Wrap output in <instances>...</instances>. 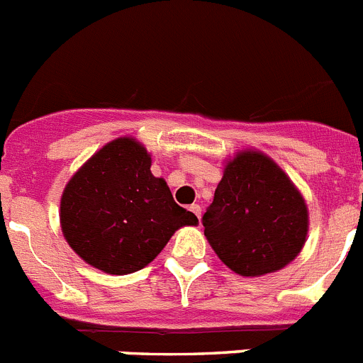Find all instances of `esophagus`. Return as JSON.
Instances as JSON below:
<instances>
[{"instance_id":"1","label":"esophagus","mask_w":363,"mask_h":363,"mask_svg":"<svg viewBox=\"0 0 363 363\" xmlns=\"http://www.w3.org/2000/svg\"><path fill=\"white\" fill-rule=\"evenodd\" d=\"M189 211L191 213H195V215H197V218L201 220V215H202V208L199 204H191L189 206Z\"/></svg>"}]
</instances>
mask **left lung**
<instances>
[{
	"mask_svg": "<svg viewBox=\"0 0 363 363\" xmlns=\"http://www.w3.org/2000/svg\"><path fill=\"white\" fill-rule=\"evenodd\" d=\"M209 245L233 272H276L296 259L308 235V208L279 166L258 150L229 159L202 216Z\"/></svg>",
	"mask_w": 363,
	"mask_h": 363,
	"instance_id": "obj_1",
	"label": "left lung"
}]
</instances>
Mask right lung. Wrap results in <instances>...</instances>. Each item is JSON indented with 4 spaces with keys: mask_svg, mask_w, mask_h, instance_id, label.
Listing matches in <instances>:
<instances>
[{
    "mask_svg": "<svg viewBox=\"0 0 363 363\" xmlns=\"http://www.w3.org/2000/svg\"><path fill=\"white\" fill-rule=\"evenodd\" d=\"M152 157L134 138L105 145L66 184L60 228L71 249L107 274H132L154 262L182 225L199 218L177 204Z\"/></svg>",
    "mask_w": 363,
    "mask_h": 363,
    "instance_id": "right-lung-1",
    "label": "right lung"
}]
</instances>
